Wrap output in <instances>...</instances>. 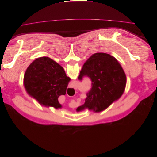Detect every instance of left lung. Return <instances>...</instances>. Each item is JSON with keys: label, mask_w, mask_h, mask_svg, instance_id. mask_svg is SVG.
<instances>
[{"label": "left lung", "mask_w": 157, "mask_h": 157, "mask_svg": "<svg viewBox=\"0 0 157 157\" xmlns=\"http://www.w3.org/2000/svg\"><path fill=\"white\" fill-rule=\"evenodd\" d=\"M89 77L92 87L86 94L83 105L77 108V111L84 109L100 112L119 99L126 84L124 70L118 61L110 54L96 53L90 57L80 71L78 79Z\"/></svg>", "instance_id": "8db88e82"}]
</instances>
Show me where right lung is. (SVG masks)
I'll return each instance as SVG.
<instances>
[{
    "label": "right lung",
    "instance_id": "add662e5",
    "mask_svg": "<svg viewBox=\"0 0 157 157\" xmlns=\"http://www.w3.org/2000/svg\"><path fill=\"white\" fill-rule=\"evenodd\" d=\"M71 78L63 68L48 57L37 58L27 67L23 82L27 92L42 105L61 107L58 98L65 95Z\"/></svg>",
    "mask_w": 157,
    "mask_h": 157
}]
</instances>
